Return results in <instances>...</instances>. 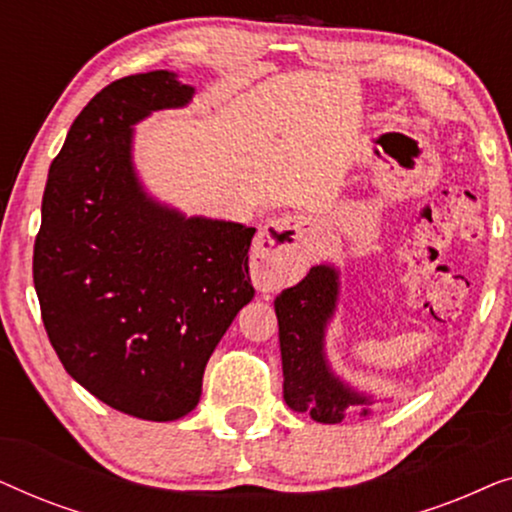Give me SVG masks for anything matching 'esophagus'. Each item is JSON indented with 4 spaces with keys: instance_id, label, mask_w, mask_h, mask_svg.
I'll list each match as a JSON object with an SVG mask.
<instances>
[{
    "instance_id": "esophagus-1",
    "label": "esophagus",
    "mask_w": 512,
    "mask_h": 512,
    "mask_svg": "<svg viewBox=\"0 0 512 512\" xmlns=\"http://www.w3.org/2000/svg\"><path fill=\"white\" fill-rule=\"evenodd\" d=\"M314 237V221L305 214H282L268 221L256 237L254 275L258 279H282L298 270L307 258Z\"/></svg>"
}]
</instances>
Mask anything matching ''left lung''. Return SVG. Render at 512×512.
I'll return each mask as SVG.
<instances>
[{"mask_svg":"<svg viewBox=\"0 0 512 512\" xmlns=\"http://www.w3.org/2000/svg\"><path fill=\"white\" fill-rule=\"evenodd\" d=\"M340 300V270L319 263L303 282L275 298L282 349L284 401L293 412H307L314 422L340 424L347 410L370 415L377 398L359 391L335 373L326 356V333Z\"/></svg>","mask_w":512,"mask_h":512,"instance_id":"1","label":"left lung"}]
</instances>
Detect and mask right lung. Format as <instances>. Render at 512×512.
Listing matches in <instances>:
<instances>
[{"label": "right lung", "instance_id": "add662e5", "mask_svg": "<svg viewBox=\"0 0 512 512\" xmlns=\"http://www.w3.org/2000/svg\"><path fill=\"white\" fill-rule=\"evenodd\" d=\"M193 95L167 69L100 90L48 170L34 242V289L62 366L109 408L149 422L198 405L209 356L254 298L256 228L186 216L137 174L135 125Z\"/></svg>", "mask_w": 512, "mask_h": 512}]
</instances>
